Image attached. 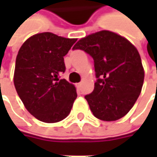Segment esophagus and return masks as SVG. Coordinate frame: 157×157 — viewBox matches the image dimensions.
Wrapping results in <instances>:
<instances>
[{
    "label": "esophagus",
    "instance_id": "34e87169",
    "mask_svg": "<svg viewBox=\"0 0 157 157\" xmlns=\"http://www.w3.org/2000/svg\"><path fill=\"white\" fill-rule=\"evenodd\" d=\"M76 86H77V88H78V89H79V90H80V88H81L82 84H81V83H78V84H77Z\"/></svg>",
    "mask_w": 157,
    "mask_h": 157
}]
</instances>
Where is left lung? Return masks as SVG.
Here are the masks:
<instances>
[{"instance_id": "left-lung-1", "label": "left lung", "mask_w": 157, "mask_h": 157, "mask_svg": "<svg viewBox=\"0 0 157 157\" xmlns=\"http://www.w3.org/2000/svg\"><path fill=\"white\" fill-rule=\"evenodd\" d=\"M73 50H82L94 58L97 80L93 93L85 98L94 116L105 121L125 116L138 99L144 80L137 49L123 36L101 30L81 38Z\"/></svg>"}]
</instances>
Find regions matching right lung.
<instances>
[{"instance_id":"right-lung-1","label":"right lung","mask_w":157,"mask_h":157,"mask_svg":"<svg viewBox=\"0 0 157 157\" xmlns=\"http://www.w3.org/2000/svg\"><path fill=\"white\" fill-rule=\"evenodd\" d=\"M76 41L44 32L30 36L18 52L15 90L26 109L41 121L55 123L63 120L77 98L75 86L59 78L65 71L63 57Z\"/></svg>"}]
</instances>
